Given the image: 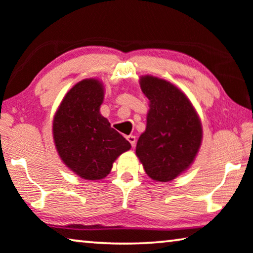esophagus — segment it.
Here are the masks:
<instances>
[{"mask_svg":"<svg viewBox=\"0 0 253 253\" xmlns=\"http://www.w3.org/2000/svg\"><path fill=\"white\" fill-rule=\"evenodd\" d=\"M127 140L128 142H129L131 147H135V144H136V137L134 136V135H129V136H127Z\"/></svg>","mask_w":253,"mask_h":253,"instance_id":"1","label":"esophagus"}]
</instances>
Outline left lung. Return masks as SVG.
<instances>
[{"instance_id": "1", "label": "left lung", "mask_w": 253, "mask_h": 253, "mask_svg": "<svg viewBox=\"0 0 253 253\" xmlns=\"http://www.w3.org/2000/svg\"><path fill=\"white\" fill-rule=\"evenodd\" d=\"M140 86L150 109L136 156L152 180L169 182L194 163L202 143L201 119L187 96L169 81L144 76Z\"/></svg>"}]
</instances>
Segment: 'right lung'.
<instances>
[{
  "mask_svg": "<svg viewBox=\"0 0 253 253\" xmlns=\"http://www.w3.org/2000/svg\"><path fill=\"white\" fill-rule=\"evenodd\" d=\"M104 86L97 79H84L64 96L52 122V136L60 159L86 180H101L130 143L111 128L99 112Z\"/></svg>",
  "mask_w": 253,
  "mask_h": 253,
  "instance_id": "1",
  "label": "right lung"
}]
</instances>
